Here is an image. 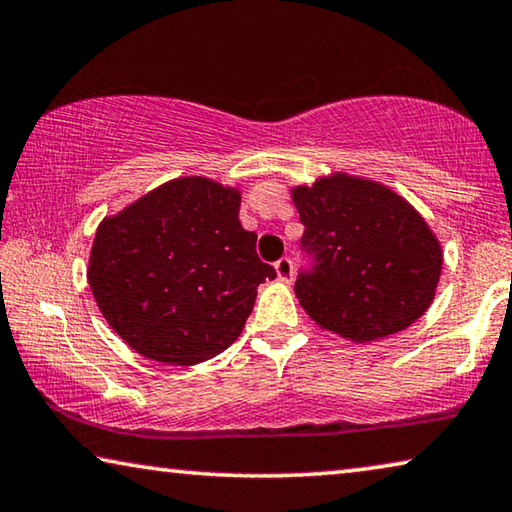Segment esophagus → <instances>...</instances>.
I'll list each match as a JSON object with an SVG mask.
<instances>
[{
  "label": "esophagus",
  "mask_w": 512,
  "mask_h": 512,
  "mask_svg": "<svg viewBox=\"0 0 512 512\" xmlns=\"http://www.w3.org/2000/svg\"><path fill=\"white\" fill-rule=\"evenodd\" d=\"M275 273H278L280 280L289 282L291 278H294V262H291L289 257H282L275 262Z\"/></svg>",
  "instance_id": "obj_1"
}]
</instances>
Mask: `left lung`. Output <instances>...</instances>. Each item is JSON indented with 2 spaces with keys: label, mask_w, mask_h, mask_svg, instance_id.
<instances>
[{
  "label": "left lung",
  "mask_w": 512,
  "mask_h": 512,
  "mask_svg": "<svg viewBox=\"0 0 512 512\" xmlns=\"http://www.w3.org/2000/svg\"><path fill=\"white\" fill-rule=\"evenodd\" d=\"M310 266L296 296L321 328L373 342L415 323L433 303L442 248L431 227L383 184L335 173L291 191Z\"/></svg>",
  "instance_id": "1"
}]
</instances>
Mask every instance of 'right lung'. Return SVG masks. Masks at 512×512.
Returning <instances> with one entry per match:
<instances>
[{"mask_svg": "<svg viewBox=\"0 0 512 512\" xmlns=\"http://www.w3.org/2000/svg\"><path fill=\"white\" fill-rule=\"evenodd\" d=\"M237 189L180 177L95 232L88 285L109 326L143 358L205 362L241 335L275 269L241 227Z\"/></svg>", "mask_w": 512, "mask_h": 512, "instance_id": "1", "label": "right lung"}]
</instances>
